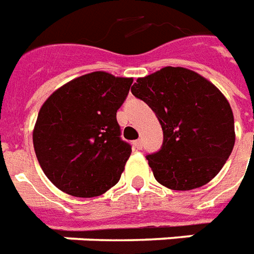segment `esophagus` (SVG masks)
<instances>
[{"instance_id":"34e87169","label":"esophagus","mask_w":254,"mask_h":254,"mask_svg":"<svg viewBox=\"0 0 254 254\" xmlns=\"http://www.w3.org/2000/svg\"><path fill=\"white\" fill-rule=\"evenodd\" d=\"M132 145H134V147H135V149H138V150H141L142 146H143V145H142L141 139H136V141H134V143H132Z\"/></svg>"}]
</instances>
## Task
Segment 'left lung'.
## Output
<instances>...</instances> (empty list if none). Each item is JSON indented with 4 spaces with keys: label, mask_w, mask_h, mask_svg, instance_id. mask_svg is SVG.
I'll list each match as a JSON object with an SVG mask.
<instances>
[{
    "label": "left lung",
    "mask_w": 254,
    "mask_h": 254,
    "mask_svg": "<svg viewBox=\"0 0 254 254\" xmlns=\"http://www.w3.org/2000/svg\"><path fill=\"white\" fill-rule=\"evenodd\" d=\"M131 93L152 108L163 128V146L146 156L156 181L172 190H191L219 174L235 143L234 116L209 80L165 66L138 79Z\"/></svg>",
    "instance_id": "8db88e82"
}]
</instances>
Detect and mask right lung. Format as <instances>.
Instances as JSON below:
<instances>
[{
    "label": "right lung",
    "instance_id": "add662e5",
    "mask_svg": "<svg viewBox=\"0 0 254 254\" xmlns=\"http://www.w3.org/2000/svg\"><path fill=\"white\" fill-rule=\"evenodd\" d=\"M132 79L91 72L73 79L45 101L32 134L45 175L75 197H97L115 186L130 157L116 112Z\"/></svg>",
    "mask_w": 254,
    "mask_h": 254
}]
</instances>
